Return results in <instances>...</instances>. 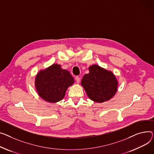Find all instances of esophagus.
<instances>
[{
    "label": "esophagus",
    "instance_id": "obj_1",
    "mask_svg": "<svg viewBox=\"0 0 154 154\" xmlns=\"http://www.w3.org/2000/svg\"><path fill=\"white\" fill-rule=\"evenodd\" d=\"M75 80H76V82H77V83H79L80 82V77H79V76H77V77H75Z\"/></svg>",
    "mask_w": 154,
    "mask_h": 154
}]
</instances>
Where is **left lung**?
<instances>
[{
	"label": "left lung",
	"instance_id": "8db88e82",
	"mask_svg": "<svg viewBox=\"0 0 154 154\" xmlns=\"http://www.w3.org/2000/svg\"><path fill=\"white\" fill-rule=\"evenodd\" d=\"M89 73L85 74L81 85L90 99L97 103L106 101L116 94L118 82L111 71L98 65L89 67Z\"/></svg>",
	"mask_w": 154,
	"mask_h": 154
}]
</instances>
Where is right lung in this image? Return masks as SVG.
Segmentation results:
<instances>
[{"label":"right lung","instance_id":"right-lung-1","mask_svg":"<svg viewBox=\"0 0 154 154\" xmlns=\"http://www.w3.org/2000/svg\"><path fill=\"white\" fill-rule=\"evenodd\" d=\"M74 83V79L67 70L54 64L39 70L35 77V87L39 97L49 103L63 100L67 88Z\"/></svg>","mask_w":154,"mask_h":154}]
</instances>
